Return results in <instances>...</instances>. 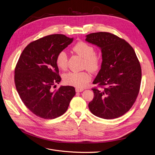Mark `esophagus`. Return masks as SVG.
<instances>
[{"instance_id":"34e87169","label":"esophagus","mask_w":155,"mask_h":155,"mask_svg":"<svg viewBox=\"0 0 155 155\" xmlns=\"http://www.w3.org/2000/svg\"><path fill=\"white\" fill-rule=\"evenodd\" d=\"M75 91H76V92H81V91H84V89L83 88H75Z\"/></svg>"}]
</instances>
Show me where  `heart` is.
<instances>
[{
  "mask_svg": "<svg viewBox=\"0 0 155 155\" xmlns=\"http://www.w3.org/2000/svg\"><path fill=\"white\" fill-rule=\"evenodd\" d=\"M74 51L85 59L84 67L91 71H97L101 66V57L95 54V48L89 44L80 41L74 47ZM68 55L65 50H61L56 57V64L58 67L61 70H65L68 65ZM91 80V75L90 72L84 71H69L64 74V82L68 85L74 86L77 88H84Z\"/></svg>",
  "mask_w": 155,
  "mask_h": 155,
  "instance_id": "1",
  "label": "heart"
}]
</instances>
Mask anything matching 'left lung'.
<instances>
[{"mask_svg":"<svg viewBox=\"0 0 155 155\" xmlns=\"http://www.w3.org/2000/svg\"><path fill=\"white\" fill-rule=\"evenodd\" d=\"M86 41L99 47L102 52L101 69L93 82L99 88H92L94 97L88 108L100 118H118L130 110L139 94L140 61L127 41L111 33H91Z\"/></svg>","mask_w":155,"mask_h":155,"instance_id":"8db88e82","label":"left lung"}]
</instances>
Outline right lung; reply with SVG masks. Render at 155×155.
Wrapping results in <instances>:
<instances>
[{
    "instance_id": "add662e5",
    "label": "right lung",
    "mask_w": 155,
    "mask_h": 155,
    "mask_svg": "<svg viewBox=\"0 0 155 155\" xmlns=\"http://www.w3.org/2000/svg\"><path fill=\"white\" fill-rule=\"evenodd\" d=\"M72 42L73 38L65 35H47L30 42L18 58L14 75L16 89L26 107L40 118L62 115L75 95L74 87L52 90L61 80L57 55Z\"/></svg>"
}]
</instances>
